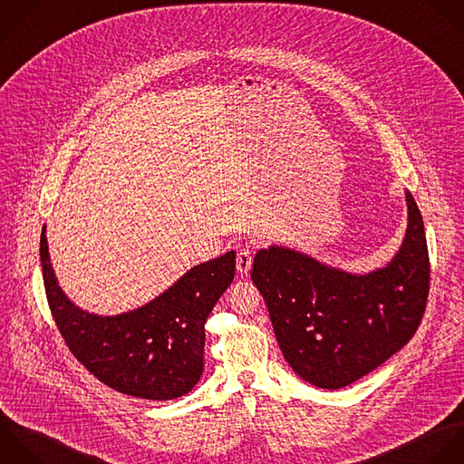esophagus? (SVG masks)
I'll return each mask as SVG.
<instances>
[{"label":"esophagus","mask_w":464,"mask_h":464,"mask_svg":"<svg viewBox=\"0 0 464 464\" xmlns=\"http://www.w3.org/2000/svg\"><path fill=\"white\" fill-rule=\"evenodd\" d=\"M253 266V251L249 247H244L237 255V269L240 275H247Z\"/></svg>","instance_id":"esophagus-1"}]
</instances>
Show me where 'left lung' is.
<instances>
[{"label": "left lung", "mask_w": 464, "mask_h": 464, "mask_svg": "<svg viewBox=\"0 0 464 464\" xmlns=\"http://www.w3.org/2000/svg\"><path fill=\"white\" fill-rule=\"evenodd\" d=\"M407 206L409 227L400 253L369 275H349L285 247L256 253L253 284L267 304L284 358L307 383L351 385L416 334L430 291V258L411 191Z\"/></svg>", "instance_id": "8db88e82"}]
</instances>
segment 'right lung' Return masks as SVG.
<instances>
[{"mask_svg": "<svg viewBox=\"0 0 464 464\" xmlns=\"http://www.w3.org/2000/svg\"><path fill=\"white\" fill-rule=\"evenodd\" d=\"M39 256L52 318L70 353L99 382L157 401L180 398L197 385L204 371V324L233 282L235 251L195 266L144 307L106 318L81 311L63 295L44 227Z\"/></svg>", "mask_w": 464, "mask_h": 464, "instance_id": "1", "label": "right lung"}]
</instances>
